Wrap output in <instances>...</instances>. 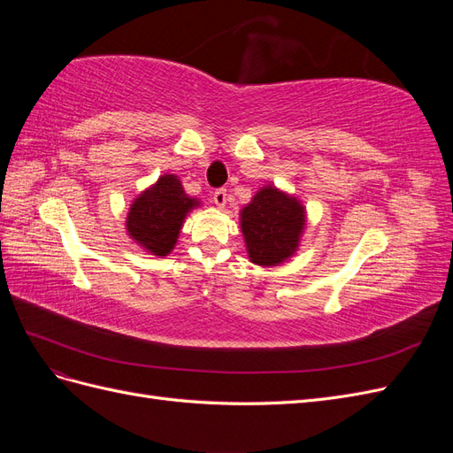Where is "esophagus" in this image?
<instances>
[{"instance_id": "1", "label": "esophagus", "mask_w": 453, "mask_h": 453, "mask_svg": "<svg viewBox=\"0 0 453 453\" xmlns=\"http://www.w3.org/2000/svg\"><path fill=\"white\" fill-rule=\"evenodd\" d=\"M226 200H228V196H226V188H217L215 193H213V202L219 205V208H225V203H226Z\"/></svg>"}]
</instances>
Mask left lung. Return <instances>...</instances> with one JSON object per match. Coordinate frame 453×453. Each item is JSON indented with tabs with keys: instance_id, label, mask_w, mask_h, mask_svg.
Listing matches in <instances>:
<instances>
[{
	"instance_id": "8db88e82",
	"label": "left lung",
	"mask_w": 453,
	"mask_h": 453,
	"mask_svg": "<svg viewBox=\"0 0 453 453\" xmlns=\"http://www.w3.org/2000/svg\"><path fill=\"white\" fill-rule=\"evenodd\" d=\"M304 228V210L298 200L266 187L242 211V232L250 258L260 266L280 265L296 250Z\"/></svg>"
}]
</instances>
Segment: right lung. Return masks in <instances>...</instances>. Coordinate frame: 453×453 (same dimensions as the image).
Instances as JSON below:
<instances>
[{
	"label": "right lung",
	"instance_id": "right-lung-1",
	"mask_svg": "<svg viewBox=\"0 0 453 453\" xmlns=\"http://www.w3.org/2000/svg\"><path fill=\"white\" fill-rule=\"evenodd\" d=\"M196 202L183 193L175 175H162L155 187L135 198L127 228L147 251L164 257L172 251L183 219Z\"/></svg>",
	"mask_w": 453,
	"mask_h": 453
}]
</instances>
